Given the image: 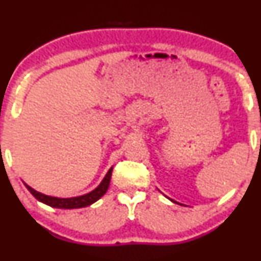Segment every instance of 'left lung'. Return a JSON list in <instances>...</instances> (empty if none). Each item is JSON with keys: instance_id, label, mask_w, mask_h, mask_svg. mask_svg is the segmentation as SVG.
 <instances>
[{"instance_id": "1", "label": "left lung", "mask_w": 261, "mask_h": 261, "mask_svg": "<svg viewBox=\"0 0 261 261\" xmlns=\"http://www.w3.org/2000/svg\"><path fill=\"white\" fill-rule=\"evenodd\" d=\"M171 201H174V202H176V201H175V200H171Z\"/></svg>"}]
</instances>
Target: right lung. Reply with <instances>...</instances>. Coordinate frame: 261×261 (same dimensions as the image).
Masks as SVG:
<instances>
[{
	"label": "right lung",
	"instance_id": "add662e5",
	"mask_svg": "<svg viewBox=\"0 0 261 261\" xmlns=\"http://www.w3.org/2000/svg\"><path fill=\"white\" fill-rule=\"evenodd\" d=\"M112 171H113V168H110L107 175L105 176L103 180L100 183L98 188L93 190L92 192L84 194V196H81V197H73V198L50 197V196H46V194H42L40 192L35 191L34 189L29 187L28 184H25V187L28 188L29 191L33 194L35 199H38L39 201H41L48 206L56 207V208H82V207H86L88 205L93 204V202L100 199V198L107 192L109 183H110V177H112Z\"/></svg>",
	"mask_w": 261,
	"mask_h": 261
}]
</instances>
